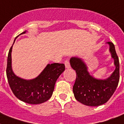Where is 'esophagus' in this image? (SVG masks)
Listing matches in <instances>:
<instances>
[{
  "label": "esophagus",
  "mask_w": 124,
  "mask_h": 124,
  "mask_svg": "<svg viewBox=\"0 0 124 124\" xmlns=\"http://www.w3.org/2000/svg\"><path fill=\"white\" fill-rule=\"evenodd\" d=\"M64 65H65V67L66 68H70L71 67V66H70V63L69 62V60H66L64 61Z\"/></svg>",
  "instance_id": "1"
}]
</instances>
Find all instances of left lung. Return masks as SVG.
<instances>
[{
    "label": "left lung",
    "mask_w": 124,
    "mask_h": 124,
    "mask_svg": "<svg viewBox=\"0 0 124 124\" xmlns=\"http://www.w3.org/2000/svg\"><path fill=\"white\" fill-rule=\"evenodd\" d=\"M112 57L114 60L116 70L106 79H97L87 71L85 63L80 58L73 57L70 60L72 68L76 71V79L73 87L74 97L78 101L88 106H98L107 102L113 95L119 84V60L113 43L108 41Z\"/></svg>",
    "instance_id": "obj_1"
}]
</instances>
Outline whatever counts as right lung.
Masks as SVG:
<instances>
[{
    "mask_svg": "<svg viewBox=\"0 0 124 124\" xmlns=\"http://www.w3.org/2000/svg\"><path fill=\"white\" fill-rule=\"evenodd\" d=\"M25 31L21 34L25 33ZM12 46L10 48L7 57L6 74L14 94L22 101L31 104H38L48 100L52 96L57 79L64 71V64L57 63L48 64L36 78L23 79L15 75L12 71Z\"/></svg>",
    "mask_w": 124,
    "mask_h": 124,
    "instance_id": "obj_1",
    "label": "right lung"
}]
</instances>
